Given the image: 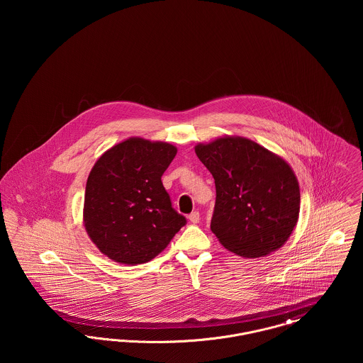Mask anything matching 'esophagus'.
<instances>
[{
	"label": "esophagus",
	"instance_id": "obj_1",
	"mask_svg": "<svg viewBox=\"0 0 363 363\" xmlns=\"http://www.w3.org/2000/svg\"><path fill=\"white\" fill-rule=\"evenodd\" d=\"M189 220L190 223H193V225H196V223H199V220H200V213L197 212V211H194V212H191L189 215Z\"/></svg>",
	"mask_w": 363,
	"mask_h": 363
}]
</instances>
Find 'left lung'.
<instances>
[{
    "instance_id": "8db88e82",
    "label": "left lung",
    "mask_w": 363,
    "mask_h": 363,
    "mask_svg": "<svg viewBox=\"0 0 363 363\" xmlns=\"http://www.w3.org/2000/svg\"><path fill=\"white\" fill-rule=\"evenodd\" d=\"M212 174L216 203L211 230L227 250L256 259L290 238L301 193L290 164L256 141L223 136L194 147Z\"/></svg>"
}]
</instances>
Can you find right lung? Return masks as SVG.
<instances>
[{"instance_id": "add662e5", "label": "right lung", "mask_w": 363, "mask_h": 363, "mask_svg": "<svg viewBox=\"0 0 363 363\" xmlns=\"http://www.w3.org/2000/svg\"><path fill=\"white\" fill-rule=\"evenodd\" d=\"M175 155L173 144L130 138L96 160L86 179L83 222L104 256L126 265L148 262L185 225L162 184Z\"/></svg>"}]
</instances>
